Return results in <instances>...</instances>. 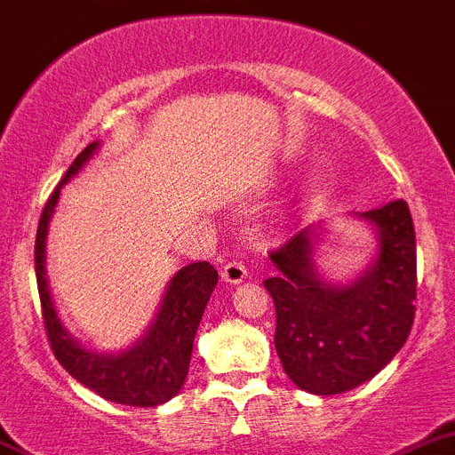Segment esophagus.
Masks as SVG:
<instances>
[{
  "label": "esophagus",
  "mask_w": 455,
  "mask_h": 455,
  "mask_svg": "<svg viewBox=\"0 0 455 455\" xmlns=\"http://www.w3.org/2000/svg\"><path fill=\"white\" fill-rule=\"evenodd\" d=\"M247 278V267L242 265V262L233 260V262H227L222 269V280L224 283H228V285H237V283H242V280Z\"/></svg>",
  "instance_id": "obj_1"
}]
</instances>
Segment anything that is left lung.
<instances>
[{
    "label": "left lung",
    "mask_w": 455,
    "mask_h": 455,
    "mask_svg": "<svg viewBox=\"0 0 455 455\" xmlns=\"http://www.w3.org/2000/svg\"><path fill=\"white\" fill-rule=\"evenodd\" d=\"M372 228L375 256L347 283L323 278L316 249L323 222L271 251L265 280L275 305V352L287 377L312 395H339L384 371L415 316V228L404 199L352 213Z\"/></svg>",
    "instance_id": "1"
}]
</instances>
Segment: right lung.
I'll return each mask as SVG.
<instances>
[{
    "mask_svg": "<svg viewBox=\"0 0 455 455\" xmlns=\"http://www.w3.org/2000/svg\"><path fill=\"white\" fill-rule=\"evenodd\" d=\"M99 148L100 141H93L76 156L42 211L36 235V275L42 316L55 359L74 379L109 402L150 409L172 400L184 386L199 321L218 285V269L208 262L181 267L170 278L146 332L121 350L105 352L87 347L69 332L58 314L46 280V235L62 186L78 175Z\"/></svg>",
    "mask_w": 455,
    "mask_h": 455,
    "instance_id": "right-lung-1",
    "label": "right lung"
}]
</instances>
